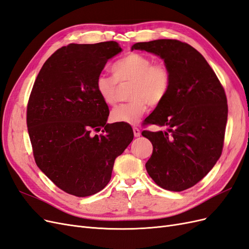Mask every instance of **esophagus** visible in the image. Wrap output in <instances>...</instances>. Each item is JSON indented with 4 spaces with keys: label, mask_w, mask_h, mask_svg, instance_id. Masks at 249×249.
<instances>
[{
    "label": "esophagus",
    "mask_w": 249,
    "mask_h": 249,
    "mask_svg": "<svg viewBox=\"0 0 249 249\" xmlns=\"http://www.w3.org/2000/svg\"><path fill=\"white\" fill-rule=\"evenodd\" d=\"M133 132H134V136L135 137H139L141 135V132L140 130L138 129V127H133Z\"/></svg>",
    "instance_id": "1"
}]
</instances>
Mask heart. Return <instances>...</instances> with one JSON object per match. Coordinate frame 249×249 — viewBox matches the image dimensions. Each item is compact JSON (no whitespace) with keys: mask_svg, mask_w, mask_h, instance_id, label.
Wrapping results in <instances>:
<instances>
[{"mask_svg":"<svg viewBox=\"0 0 249 249\" xmlns=\"http://www.w3.org/2000/svg\"><path fill=\"white\" fill-rule=\"evenodd\" d=\"M111 71L114 79L100 76L96 79L95 88L102 101L108 106L117 103V83H132L130 103L122 105L111 113L114 123L135 124L149 106L156 107L167 96L171 85V72L162 63H154L153 59L130 53L113 63Z\"/></svg>","mask_w":249,"mask_h":249,"instance_id":"b5f03b06","label":"heart"}]
</instances>
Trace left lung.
I'll use <instances>...</instances> for the list:
<instances>
[{
	"label": "left lung",
	"instance_id": "8db88e82",
	"mask_svg": "<svg viewBox=\"0 0 249 249\" xmlns=\"http://www.w3.org/2000/svg\"><path fill=\"white\" fill-rule=\"evenodd\" d=\"M131 50L152 53L171 72L165 100L145 118L164 131H143L153 154L145 168L163 189L179 192L205 178L219 159L228 122V101L214 71L198 51L176 39L137 42Z\"/></svg>",
	"mask_w": 249,
	"mask_h": 249
}]
</instances>
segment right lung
Instances as JSON below:
<instances>
[{
	"label": "right lung",
	"mask_w": 249,
	"mask_h": 249,
	"mask_svg": "<svg viewBox=\"0 0 249 249\" xmlns=\"http://www.w3.org/2000/svg\"><path fill=\"white\" fill-rule=\"evenodd\" d=\"M122 51L116 41L62 47L44 62L30 95L27 125L35 162L74 196L103 190L134 138L131 125L107 124L109 108L95 88L108 60ZM100 130L105 134L92 133Z\"/></svg>",
	"instance_id": "1"
}]
</instances>
